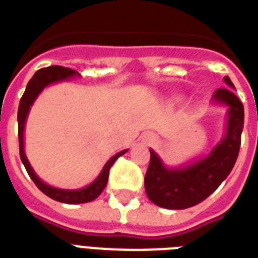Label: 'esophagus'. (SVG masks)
I'll return each mask as SVG.
<instances>
[{"mask_svg": "<svg viewBox=\"0 0 258 258\" xmlns=\"http://www.w3.org/2000/svg\"><path fill=\"white\" fill-rule=\"evenodd\" d=\"M145 142L147 145H151L155 142V135L154 134H145Z\"/></svg>", "mask_w": 258, "mask_h": 258, "instance_id": "1", "label": "esophagus"}]
</instances>
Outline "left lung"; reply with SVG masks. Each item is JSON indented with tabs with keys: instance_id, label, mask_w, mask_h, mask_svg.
Instances as JSON below:
<instances>
[{
	"instance_id": "left-lung-1",
	"label": "left lung",
	"mask_w": 258,
	"mask_h": 258,
	"mask_svg": "<svg viewBox=\"0 0 258 258\" xmlns=\"http://www.w3.org/2000/svg\"><path fill=\"white\" fill-rule=\"evenodd\" d=\"M229 88L213 93L214 104L228 107L226 133L208 157L182 167H167L154 150H150V165L145 176L149 200L157 206L180 210L206 200L230 174L236 163L244 128V105L234 95L232 80L224 78Z\"/></svg>"
}]
</instances>
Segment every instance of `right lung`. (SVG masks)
I'll return each mask as SVG.
<instances>
[{"label": "right lung", "instance_id": "obj_1", "mask_svg": "<svg viewBox=\"0 0 258 258\" xmlns=\"http://www.w3.org/2000/svg\"><path fill=\"white\" fill-rule=\"evenodd\" d=\"M75 76H80L76 71L71 70V68H64V67H48V68H42V70L37 71L33 75V78L30 79L28 86H26L25 92L22 95L21 100H20V105H18V142H20V158H21L22 163L25 166L26 171L29 174L36 186L41 190L45 196L49 198L62 204H86V202H91V201L96 200L97 197L100 196L101 191L104 190L108 182L109 169L111 166L115 163L117 158L121 157L123 154L127 153V150H123L120 153L115 154L111 159L104 165L101 172L99 174L96 179L93 180L92 183L86 186L83 188H76V190H67V188H58L53 187L50 184L42 182L37 176V174L32 169L29 161L25 155V150H24V131H25V123L26 117L29 115L30 107L33 105L34 100L37 99L38 95L42 92V89L45 87L54 84V83L64 82V80H70V79L75 78Z\"/></svg>", "mask_w": 258, "mask_h": 258}]
</instances>
